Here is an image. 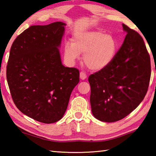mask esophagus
Listing matches in <instances>:
<instances>
[{"instance_id": "34e87169", "label": "esophagus", "mask_w": 156, "mask_h": 156, "mask_svg": "<svg viewBox=\"0 0 156 156\" xmlns=\"http://www.w3.org/2000/svg\"><path fill=\"white\" fill-rule=\"evenodd\" d=\"M80 78L81 80H85L87 78V75L84 72H80Z\"/></svg>"}]
</instances>
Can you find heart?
I'll list each match as a JSON object with an SVG mask.
<instances>
[{
    "label": "heart",
    "mask_w": 156,
    "mask_h": 156,
    "mask_svg": "<svg viewBox=\"0 0 156 156\" xmlns=\"http://www.w3.org/2000/svg\"><path fill=\"white\" fill-rule=\"evenodd\" d=\"M117 43L111 34L100 30L80 31L73 34L72 43H66L65 56L71 63L79 58L84 53L83 61L94 71H100L108 67L114 59Z\"/></svg>",
    "instance_id": "heart-1"
}]
</instances>
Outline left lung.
I'll return each mask as SVG.
<instances>
[{"instance_id":"left-lung-1","label":"left lung","mask_w":156,"mask_h":156,"mask_svg":"<svg viewBox=\"0 0 156 156\" xmlns=\"http://www.w3.org/2000/svg\"><path fill=\"white\" fill-rule=\"evenodd\" d=\"M126 33L112 63L89 77L92 113L102 122L122 119L140 104L151 78L150 56L143 39L122 24Z\"/></svg>"}]
</instances>
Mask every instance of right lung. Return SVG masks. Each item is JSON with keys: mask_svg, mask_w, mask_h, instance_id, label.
Masks as SVG:
<instances>
[{"mask_svg": "<svg viewBox=\"0 0 156 156\" xmlns=\"http://www.w3.org/2000/svg\"><path fill=\"white\" fill-rule=\"evenodd\" d=\"M66 24L33 25L13 43L7 66V80L16 106L38 122L60 120L71 94L79 83V71L66 67L59 48Z\"/></svg>", "mask_w": 156, "mask_h": 156, "instance_id": "add662e5", "label": "right lung"}]
</instances>
